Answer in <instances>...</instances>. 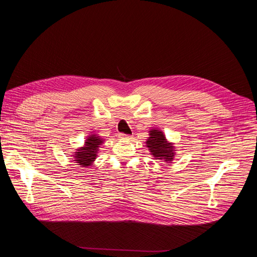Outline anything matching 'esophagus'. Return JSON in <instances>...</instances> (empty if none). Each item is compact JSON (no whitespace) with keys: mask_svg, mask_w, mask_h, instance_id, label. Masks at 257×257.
<instances>
[{"mask_svg":"<svg viewBox=\"0 0 257 257\" xmlns=\"http://www.w3.org/2000/svg\"><path fill=\"white\" fill-rule=\"evenodd\" d=\"M119 138H120V139H124V141H130V139H132V136L125 135V134H120V135H119Z\"/></svg>","mask_w":257,"mask_h":257,"instance_id":"esophagus-1","label":"esophagus"}]
</instances>
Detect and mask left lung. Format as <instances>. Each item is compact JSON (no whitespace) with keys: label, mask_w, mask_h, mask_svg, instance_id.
<instances>
[{"label":"left lung","mask_w":257,"mask_h":257,"mask_svg":"<svg viewBox=\"0 0 257 257\" xmlns=\"http://www.w3.org/2000/svg\"><path fill=\"white\" fill-rule=\"evenodd\" d=\"M146 147L155 160H161L167 164H170L175 160L177 151L175 144L168 142L163 131L159 128L152 127L149 131V137L146 141Z\"/></svg>","instance_id":"1"}]
</instances>
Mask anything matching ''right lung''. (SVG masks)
<instances>
[{"mask_svg": "<svg viewBox=\"0 0 257 257\" xmlns=\"http://www.w3.org/2000/svg\"><path fill=\"white\" fill-rule=\"evenodd\" d=\"M104 139L98 134H90L85 138L82 147L77 148L76 151L72 154V161L82 168H88L92 166L97 158L100 145H103Z\"/></svg>", "mask_w": 257, "mask_h": 257, "instance_id": "obj_1", "label": "right lung"}]
</instances>
